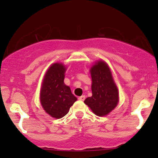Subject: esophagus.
Returning <instances> with one entry per match:
<instances>
[{
    "mask_svg": "<svg viewBox=\"0 0 158 158\" xmlns=\"http://www.w3.org/2000/svg\"><path fill=\"white\" fill-rule=\"evenodd\" d=\"M85 95H82V96L79 97V99L80 100V101H84V100H85Z\"/></svg>",
    "mask_w": 158,
    "mask_h": 158,
    "instance_id": "1",
    "label": "esophagus"
}]
</instances>
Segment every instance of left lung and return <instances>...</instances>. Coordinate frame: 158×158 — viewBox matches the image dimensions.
Returning a JSON list of instances; mask_svg holds the SVG:
<instances>
[{
    "instance_id": "left-lung-1",
    "label": "left lung",
    "mask_w": 158,
    "mask_h": 158,
    "mask_svg": "<svg viewBox=\"0 0 158 158\" xmlns=\"http://www.w3.org/2000/svg\"><path fill=\"white\" fill-rule=\"evenodd\" d=\"M92 95L84 101L98 116L107 115L118 102V90L106 62H96L91 67Z\"/></svg>"
}]
</instances>
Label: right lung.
Returning a JSON list of instances; mask_svg holds the SVG:
<instances>
[{
    "label": "right lung",
    "mask_w": 158,
    "mask_h": 158,
    "mask_svg": "<svg viewBox=\"0 0 158 158\" xmlns=\"http://www.w3.org/2000/svg\"><path fill=\"white\" fill-rule=\"evenodd\" d=\"M66 68L62 63H54L46 73L40 89V102L46 112L55 118H61L69 112L77 100L69 86L65 85Z\"/></svg>",
    "instance_id": "right-lung-1"
}]
</instances>
